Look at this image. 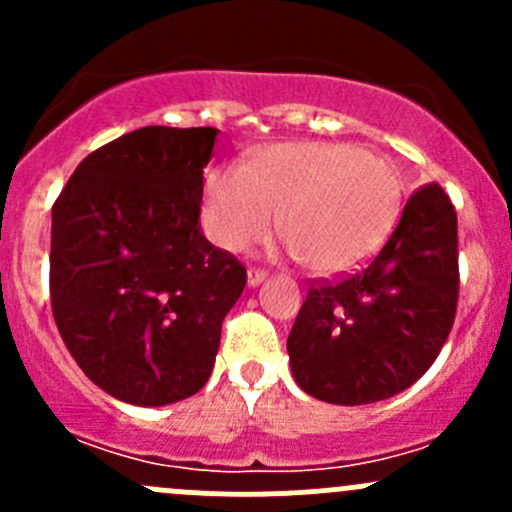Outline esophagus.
I'll use <instances>...</instances> for the list:
<instances>
[{"label":"esophagus","instance_id":"34e87169","mask_svg":"<svg viewBox=\"0 0 512 512\" xmlns=\"http://www.w3.org/2000/svg\"><path fill=\"white\" fill-rule=\"evenodd\" d=\"M265 280H267V272L260 270V267H250V270H247V285L250 287L262 285Z\"/></svg>","mask_w":512,"mask_h":512}]
</instances>
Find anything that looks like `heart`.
<instances>
[{"label": "heart", "instance_id": "1", "mask_svg": "<svg viewBox=\"0 0 512 512\" xmlns=\"http://www.w3.org/2000/svg\"><path fill=\"white\" fill-rule=\"evenodd\" d=\"M394 163L352 143H280L250 165L205 175L203 225L227 252H245L275 227L307 270L337 275L371 255L396 223Z\"/></svg>", "mask_w": 512, "mask_h": 512}]
</instances>
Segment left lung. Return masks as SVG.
Instances as JSON below:
<instances>
[{"mask_svg": "<svg viewBox=\"0 0 512 512\" xmlns=\"http://www.w3.org/2000/svg\"><path fill=\"white\" fill-rule=\"evenodd\" d=\"M458 218L438 183L354 275L312 282L287 339L294 381L327 404L361 406L416 384L456 319Z\"/></svg>", "mask_w": 512, "mask_h": 512, "instance_id": "8db88e82", "label": "left lung"}]
</instances>
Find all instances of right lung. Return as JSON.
Here are the masks:
<instances>
[{
	"label": "right lung",
	"mask_w": 512,
	"mask_h": 512,
	"mask_svg": "<svg viewBox=\"0 0 512 512\" xmlns=\"http://www.w3.org/2000/svg\"><path fill=\"white\" fill-rule=\"evenodd\" d=\"M218 128L146 126L89 153L51 208V312L86 376L165 406L210 379L247 272L200 232Z\"/></svg>",
	"instance_id": "obj_1"
}]
</instances>
